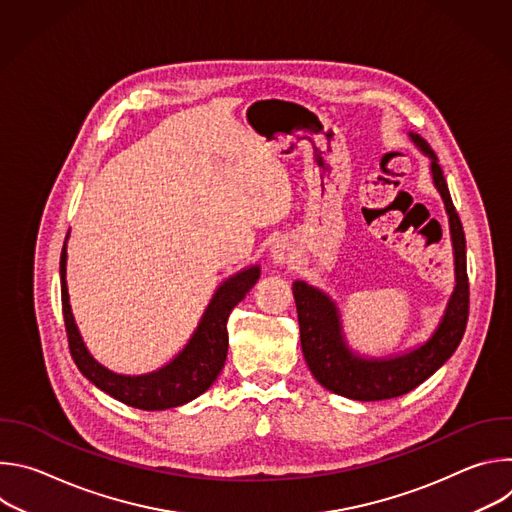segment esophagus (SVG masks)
<instances>
[{"label": "esophagus", "instance_id": "esophagus-1", "mask_svg": "<svg viewBox=\"0 0 512 512\" xmlns=\"http://www.w3.org/2000/svg\"><path fill=\"white\" fill-rule=\"evenodd\" d=\"M271 259L277 265H289V263H294L296 251L291 249V245L287 241H275L271 247Z\"/></svg>", "mask_w": 512, "mask_h": 512}]
</instances>
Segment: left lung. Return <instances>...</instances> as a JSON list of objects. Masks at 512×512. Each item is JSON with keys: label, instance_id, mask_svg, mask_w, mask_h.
Wrapping results in <instances>:
<instances>
[{"label": "left lung", "instance_id": "8db88e82", "mask_svg": "<svg viewBox=\"0 0 512 512\" xmlns=\"http://www.w3.org/2000/svg\"><path fill=\"white\" fill-rule=\"evenodd\" d=\"M409 137L431 160V178L444 198L454 245L456 287L442 322L431 338L399 356L362 358L346 346L336 304L324 291L306 281L294 283L300 340L312 375L328 391L354 401H383L413 391L456 352L468 324L470 285L466 273V237L460 216L452 202L444 172L427 141L417 133H409Z\"/></svg>", "mask_w": 512, "mask_h": 512}]
</instances>
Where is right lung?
<instances>
[{"label": "right lung", "mask_w": 512, "mask_h": 512, "mask_svg": "<svg viewBox=\"0 0 512 512\" xmlns=\"http://www.w3.org/2000/svg\"><path fill=\"white\" fill-rule=\"evenodd\" d=\"M259 279V265L239 271L229 277L212 296L198 328L184 350L156 373L127 377L117 375L99 364L87 350L79 328L72 318L66 287V243L60 255V287H62V316L68 336V348L79 371L101 391L117 401L143 411H162L184 405L202 395L221 375L227 350L229 332L227 320L233 308L245 298L247 291Z\"/></svg>", "instance_id": "1"}]
</instances>
